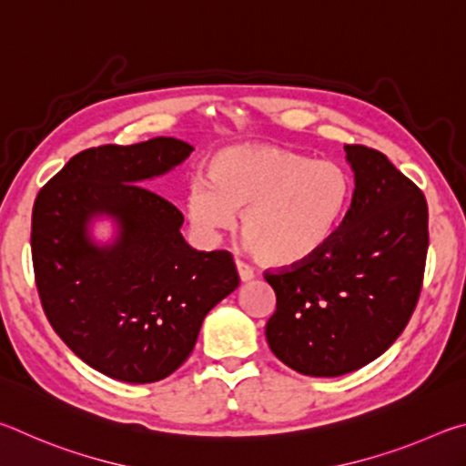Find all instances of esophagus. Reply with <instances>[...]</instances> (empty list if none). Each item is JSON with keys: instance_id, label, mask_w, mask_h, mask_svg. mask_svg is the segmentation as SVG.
Segmentation results:
<instances>
[{"instance_id": "obj_1", "label": "esophagus", "mask_w": 466, "mask_h": 466, "mask_svg": "<svg viewBox=\"0 0 466 466\" xmlns=\"http://www.w3.org/2000/svg\"><path fill=\"white\" fill-rule=\"evenodd\" d=\"M235 266H238V272H239V279H241V282H249V280H254V279H256L254 268L248 266L246 262H241V259H238V262H235Z\"/></svg>"}]
</instances>
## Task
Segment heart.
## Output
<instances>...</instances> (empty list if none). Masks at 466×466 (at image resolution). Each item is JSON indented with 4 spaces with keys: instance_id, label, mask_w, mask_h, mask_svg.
Segmentation results:
<instances>
[{
    "instance_id": "obj_1",
    "label": "heart",
    "mask_w": 466,
    "mask_h": 466,
    "mask_svg": "<svg viewBox=\"0 0 466 466\" xmlns=\"http://www.w3.org/2000/svg\"><path fill=\"white\" fill-rule=\"evenodd\" d=\"M204 177L192 179L184 212L192 231L215 241L231 231L241 212V233L258 259L299 266L328 246L352 204L346 167L313 161L279 145H238L212 155Z\"/></svg>"
}]
</instances>
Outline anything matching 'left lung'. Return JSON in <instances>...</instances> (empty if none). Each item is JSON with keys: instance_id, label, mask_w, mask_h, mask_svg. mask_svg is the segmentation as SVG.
<instances>
[{"instance_id": "1", "label": "left lung", "mask_w": 466, "mask_h": 466, "mask_svg": "<svg viewBox=\"0 0 466 466\" xmlns=\"http://www.w3.org/2000/svg\"><path fill=\"white\" fill-rule=\"evenodd\" d=\"M344 149L354 194L336 235L309 262L264 274L276 292L268 346L307 377H341L389 350L426 268V196L380 151Z\"/></svg>"}]
</instances>
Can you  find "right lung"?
Instances as JSON below:
<instances>
[{"label": "right lung", "instance_id": "add662e5", "mask_svg": "<svg viewBox=\"0 0 466 466\" xmlns=\"http://www.w3.org/2000/svg\"><path fill=\"white\" fill-rule=\"evenodd\" d=\"M194 151L174 137L77 153L38 192L32 264L40 303L65 344L106 377L145 385L186 362L212 307L239 287L228 251H198L182 212L145 182ZM112 218L97 244L88 227Z\"/></svg>", "mask_w": 466, "mask_h": 466}]
</instances>
